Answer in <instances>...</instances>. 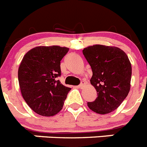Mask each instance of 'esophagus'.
I'll list each match as a JSON object with an SVG mask.
<instances>
[{
  "mask_svg": "<svg viewBox=\"0 0 147 147\" xmlns=\"http://www.w3.org/2000/svg\"><path fill=\"white\" fill-rule=\"evenodd\" d=\"M85 85H86V82H85V81H82L80 84V86H79V87H80V88H82L83 87H84Z\"/></svg>",
  "mask_w": 147,
  "mask_h": 147,
  "instance_id": "obj_1",
  "label": "esophagus"
}]
</instances>
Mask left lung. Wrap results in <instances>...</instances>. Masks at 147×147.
<instances>
[{"label": "left lung", "mask_w": 147, "mask_h": 147, "mask_svg": "<svg viewBox=\"0 0 147 147\" xmlns=\"http://www.w3.org/2000/svg\"><path fill=\"white\" fill-rule=\"evenodd\" d=\"M82 53L92 71L90 82L98 94L88 107L99 114L114 111L130 91L131 65L128 55L118 47L98 44L85 48Z\"/></svg>", "instance_id": "left-lung-1"}]
</instances>
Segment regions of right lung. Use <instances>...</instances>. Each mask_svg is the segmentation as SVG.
Masks as SVG:
<instances>
[{"label":"right lung","mask_w":147,"mask_h":147,"mask_svg":"<svg viewBox=\"0 0 147 147\" xmlns=\"http://www.w3.org/2000/svg\"><path fill=\"white\" fill-rule=\"evenodd\" d=\"M69 51L59 46L37 47L24 55L18 71L24 100L37 114L51 116L63 107L71 88L57 80L61 76V61Z\"/></svg>","instance_id":"1"}]
</instances>
